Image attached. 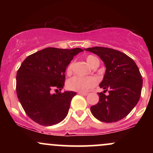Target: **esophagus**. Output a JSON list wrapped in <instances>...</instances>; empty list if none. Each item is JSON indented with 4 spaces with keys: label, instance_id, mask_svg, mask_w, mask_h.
<instances>
[{
    "label": "esophagus",
    "instance_id": "1",
    "mask_svg": "<svg viewBox=\"0 0 153 153\" xmlns=\"http://www.w3.org/2000/svg\"><path fill=\"white\" fill-rule=\"evenodd\" d=\"M78 94H80V95H82V96H87V95L88 94V93H87V92H78Z\"/></svg>",
    "mask_w": 153,
    "mask_h": 153
}]
</instances>
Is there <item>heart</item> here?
I'll return each mask as SVG.
<instances>
[{
  "mask_svg": "<svg viewBox=\"0 0 153 153\" xmlns=\"http://www.w3.org/2000/svg\"><path fill=\"white\" fill-rule=\"evenodd\" d=\"M85 60H86L88 64L92 68H94L96 65L99 63L97 57H96L94 55H91V54L85 57ZM73 66V63L72 62H70L68 65L67 66L66 73L68 75H70L72 73ZM96 83H97L96 80L92 77L84 78V77L80 76H74L68 80L67 86H68V89L71 91L85 92L89 89L94 88L96 85Z\"/></svg>",
  "mask_w": 153,
  "mask_h": 153,
  "instance_id": "b5f03b06",
  "label": "heart"
}]
</instances>
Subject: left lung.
<instances>
[{
    "label": "left lung",
    "instance_id": "left-lung-1",
    "mask_svg": "<svg viewBox=\"0 0 153 153\" xmlns=\"http://www.w3.org/2000/svg\"><path fill=\"white\" fill-rule=\"evenodd\" d=\"M97 54L106 70L99 86V101L91 107L96 119L103 122H116L129 114L140 100L143 78L136 63L120 51L111 48L94 47L85 49ZM109 91L108 96L105 92Z\"/></svg>",
    "mask_w": 153,
    "mask_h": 153
}]
</instances>
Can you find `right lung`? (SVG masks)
<instances>
[{"mask_svg":"<svg viewBox=\"0 0 153 153\" xmlns=\"http://www.w3.org/2000/svg\"><path fill=\"white\" fill-rule=\"evenodd\" d=\"M80 48L71 50L47 47L28 56L16 74V93L24 111L40 125L52 126L66 117L76 93L61 91L65 72Z\"/></svg>","mask_w":153,"mask_h":153,"instance_id":"1","label":"right lung"}]
</instances>
